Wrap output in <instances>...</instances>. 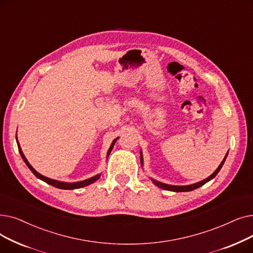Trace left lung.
Returning a JSON list of instances; mask_svg holds the SVG:
<instances>
[{
    "label": "left lung",
    "mask_w": 253,
    "mask_h": 253,
    "mask_svg": "<svg viewBox=\"0 0 253 253\" xmlns=\"http://www.w3.org/2000/svg\"><path fill=\"white\" fill-rule=\"evenodd\" d=\"M140 156H141V163H142V152H141V155H140ZM226 156H227V153H226V155L224 156V159H223V161L221 162V164L219 165V167L217 168V169H216V171H215L211 176H209V177L206 178V179L202 180V181H200V182H198V183L191 184V185H185V186H175V185L165 184V183H162V182H160V181H155V180H153V179H152V181H153V183H154L156 186H159V187H161V188H163V189L171 190V191H177V192H179V191H191V190H194V189H196V188H199L200 186H202V185H204L205 183H207L208 181H210L211 179H213L216 175H217L218 172H219L220 169H221V167H222L223 164H224V161H225V159H226Z\"/></svg>",
    "instance_id": "obj_1"
}]
</instances>
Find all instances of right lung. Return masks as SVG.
<instances>
[{
	"mask_svg": "<svg viewBox=\"0 0 253 253\" xmlns=\"http://www.w3.org/2000/svg\"><path fill=\"white\" fill-rule=\"evenodd\" d=\"M116 140H117V138H116L115 140H113V142H112V144H111V146H110L109 150H108V154H107V155L110 154V152H111V150H112V148H113V146H114V144H115ZM17 146H18V150H19V153H20V155H21V158H22L23 162L26 163V165L29 167V169L33 172V174H34L36 177H37V178L43 180L44 182H46V183H48V184H50V185H52V186H54V187L61 188V189H76V188H81V187H83V186H86V185H89V184L93 183L94 181H97V180L100 178V175H97V176L91 177V178H89V179L83 180V181L74 182V183H66V182L56 181V180H53V179H50V178H47V177H45V176L39 174V173H38L37 171H36V170L34 169V168L29 164V162H28L27 159H26V156L23 155V153H22V151H21V148H20V146H19L18 141H17Z\"/></svg>",
	"mask_w": 253,
	"mask_h": 253,
	"instance_id": "obj_1",
	"label": "right lung"
}]
</instances>
